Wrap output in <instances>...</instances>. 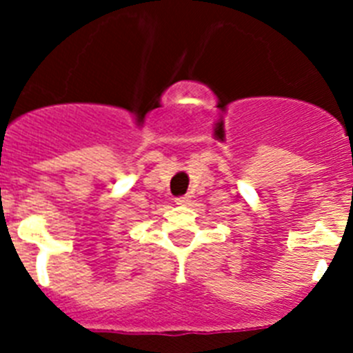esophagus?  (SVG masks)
<instances>
[{
	"mask_svg": "<svg viewBox=\"0 0 353 353\" xmlns=\"http://www.w3.org/2000/svg\"><path fill=\"white\" fill-rule=\"evenodd\" d=\"M174 203H176V205H182V207H183V205H189V203H191V198H189V196H180V198L174 199Z\"/></svg>",
	"mask_w": 353,
	"mask_h": 353,
	"instance_id": "1",
	"label": "esophagus"
}]
</instances>
